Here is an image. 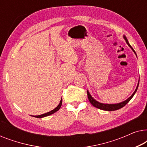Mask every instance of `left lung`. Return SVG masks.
<instances>
[{
  "mask_svg": "<svg viewBox=\"0 0 147 147\" xmlns=\"http://www.w3.org/2000/svg\"><path fill=\"white\" fill-rule=\"evenodd\" d=\"M123 38L125 40L126 43L128 44V45L129 46V47L131 48V49L133 51V52L135 54L136 56V52L134 51V50L133 49V48L131 47V45H130L129 43H128V39H126V36L125 35H123ZM137 57V56H136ZM138 84H139V80H138V84H137V86H136L135 90H134V92H133V94H132L131 96H130L129 98H128V99H126V100H124V101L122 102H120V103H117V104H104V103H101V102H98L97 100H96L94 98L92 97L91 96V94H90L89 91H87V94H88V100H89V101L90 103L92 104V106H94V107L98 108V109H100V110H106V111H114V110H118V109H120V108H122V107H124V106L126 105V104L128 103V102L130 101V100L132 99V98L133 97L134 94L136 92V90L138 89Z\"/></svg>",
  "mask_w": 147,
  "mask_h": 147,
  "instance_id": "8db88e82",
  "label": "left lung"
}]
</instances>
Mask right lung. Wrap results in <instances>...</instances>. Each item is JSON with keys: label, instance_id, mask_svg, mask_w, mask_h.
<instances>
[{"label": "right lung", "instance_id": "add662e5", "mask_svg": "<svg viewBox=\"0 0 147 147\" xmlns=\"http://www.w3.org/2000/svg\"><path fill=\"white\" fill-rule=\"evenodd\" d=\"M61 104H62V98L60 100V102L59 104H58V106L56 107L55 108H54L53 110H51V111L49 112H47V113H45V114H41V115H38V116H33V117H35V118H43V117H45V116H49V115H51V114H53L56 112L57 111H58L60 109V108H61Z\"/></svg>", "mask_w": 147, "mask_h": 147}]
</instances>
